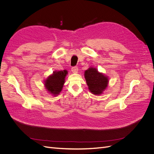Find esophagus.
Returning <instances> with one entry per match:
<instances>
[{"instance_id":"esophagus-1","label":"esophagus","mask_w":154,"mask_h":154,"mask_svg":"<svg viewBox=\"0 0 154 154\" xmlns=\"http://www.w3.org/2000/svg\"><path fill=\"white\" fill-rule=\"evenodd\" d=\"M78 67H74L72 68V72L74 73V74H77V73L78 72Z\"/></svg>"}]
</instances>
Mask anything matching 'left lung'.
Here are the masks:
<instances>
[{"mask_svg": "<svg viewBox=\"0 0 154 154\" xmlns=\"http://www.w3.org/2000/svg\"><path fill=\"white\" fill-rule=\"evenodd\" d=\"M84 77L89 91L96 95H99L108 87V76L100 72L95 67H91L84 72Z\"/></svg>", "mask_w": 154, "mask_h": 154, "instance_id": "8db88e82", "label": "left lung"}]
</instances>
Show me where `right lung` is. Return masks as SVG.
Instances as JSON below:
<instances>
[{"mask_svg":"<svg viewBox=\"0 0 154 154\" xmlns=\"http://www.w3.org/2000/svg\"><path fill=\"white\" fill-rule=\"evenodd\" d=\"M67 74L68 71L66 70L54 71L44 81L47 91L54 97L57 96L62 91Z\"/></svg>","mask_w":154,"mask_h":154,"instance_id":"1","label":"right lung"}]
</instances>
